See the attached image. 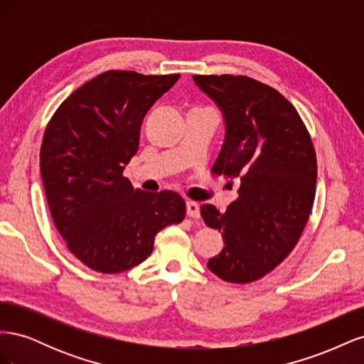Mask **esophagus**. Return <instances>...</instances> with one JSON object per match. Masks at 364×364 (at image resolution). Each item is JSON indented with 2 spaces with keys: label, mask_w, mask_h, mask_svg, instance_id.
Here are the masks:
<instances>
[{
  "label": "esophagus",
  "mask_w": 364,
  "mask_h": 364,
  "mask_svg": "<svg viewBox=\"0 0 364 364\" xmlns=\"http://www.w3.org/2000/svg\"><path fill=\"white\" fill-rule=\"evenodd\" d=\"M186 215L190 218H199L200 217V211H199V205L193 200L186 202Z\"/></svg>",
  "instance_id": "34e87169"
}]
</instances>
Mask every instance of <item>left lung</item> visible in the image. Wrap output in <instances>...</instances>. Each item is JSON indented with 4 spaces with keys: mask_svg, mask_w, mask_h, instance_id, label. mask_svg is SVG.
I'll use <instances>...</instances> for the list:
<instances>
[{
    "mask_svg": "<svg viewBox=\"0 0 364 364\" xmlns=\"http://www.w3.org/2000/svg\"><path fill=\"white\" fill-rule=\"evenodd\" d=\"M193 79L226 123L213 173L240 179L226 213L200 206L205 225L225 243L206 266L226 282L249 284L278 267L299 241L314 200L316 151L301 115L274 87L247 75Z\"/></svg>",
    "mask_w": 364,
    "mask_h": 364,
    "instance_id": "8db88e82",
    "label": "left lung"
}]
</instances>
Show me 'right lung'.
Listing matches in <instances>:
<instances>
[{
    "mask_svg": "<svg viewBox=\"0 0 364 364\" xmlns=\"http://www.w3.org/2000/svg\"><path fill=\"white\" fill-rule=\"evenodd\" d=\"M179 77L106 71L75 90L47 124L41 176L53 222L73 255L95 272L138 266L159 230L185 217L178 193L134 190L123 176L142 119Z\"/></svg>",
    "mask_w": 364,
    "mask_h": 364,
    "instance_id": "right-lung-1",
    "label": "right lung"
}]
</instances>
